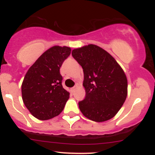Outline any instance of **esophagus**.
Returning a JSON list of instances; mask_svg holds the SVG:
<instances>
[{
  "mask_svg": "<svg viewBox=\"0 0 155 155\" xmlns=\"http://www.w3.org/2000/svg\"><path fill=\"white\" fill-rule=\"evenodd\" d=\"M76 87H74L71 88V90L72 92H74L76 90Z\"/></svg>",
  "mask_w": 155,
  "mask_h": 155,
  "instance_id": "obj_1",
  "label": "esophagus"
}]
</instances>
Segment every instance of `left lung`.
<instances>
[{"label": "left lung", "instance_id": "1", "mask_svg": "<svg viewBox=\"0 0 155 155\" xmlns=\"http://www.w3.org/2000/svg\"><path fill=\"white\" fill-rule=\"evenodd\" d=\"M72 55L84 71L86 96L79 103L80 111L94 122L113 118L127 95L123 69L108 51L95 44L73 49Z\"/></svg>", "mask_w": 155, "mask_h": 155}]
</instances>
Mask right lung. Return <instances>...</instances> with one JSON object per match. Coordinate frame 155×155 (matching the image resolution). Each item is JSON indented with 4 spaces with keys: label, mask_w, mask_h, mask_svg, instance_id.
<instances>
[{
    "label": "right lung",
    "mask_w": 155,
    "mask_h": 155,
    "mask_svg": "<svg viewBox=\"0 0 155 155\" xmlns=\"http://www.w3.org/2000/svg\"><path fill=\"white\" fill-rule=\"evenodd\" d=\"M70 47L54 46L41 55L27 71L22 84L25 106L33 117L47 120L63 111L70 93L63 87L60 68L71 54Z\"/></svg>",
    "instance_id": "1"
}]
</instances>
